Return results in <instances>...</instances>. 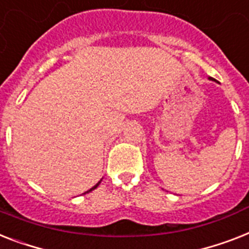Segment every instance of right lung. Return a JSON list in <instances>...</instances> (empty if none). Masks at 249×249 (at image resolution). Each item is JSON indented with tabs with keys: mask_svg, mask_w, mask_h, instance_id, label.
<instances>
[{
	"mask_svg": "<svg viewBox=\"0 0 249 249\" xmlns=\"http://www.w3.org/2000/svg\"><path fill=\"white\" fill-rule=\"evenodd\" d=\"M97 185H98V184H96V185H94V187H93V188H90V189H89V191H87V192H86V193H88V192H90V191H93V189H96V188H97Z\"/></svg>",
	"mask_w": 249,
	"mask_h": 249,
	"instance_id": "obj_1",
	"label": "right lung"
}]
</instances>
